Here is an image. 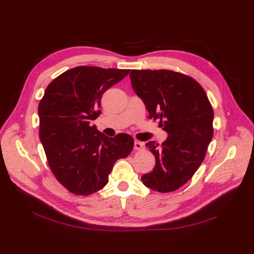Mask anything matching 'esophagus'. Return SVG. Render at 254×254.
I'll list each match as a JSON object with an SVG mask.
<instances>
[{
  "mask_svg": "<svg viewBox=\"0 0 254 254\" xmlns=\"http://www.w3.org/2000/svg\"><path fill=\"white\" fill-rule=\"evenodd\" d=\"M143 147H144L143 142H141L139 140H134V150L141 151V150H143Z\"/></svg>",
  "mask_w": 254,
  "mask_h": 254,
  "instance_id": "esophagus-1",
  "label": "esophagus"
}]
</instances>
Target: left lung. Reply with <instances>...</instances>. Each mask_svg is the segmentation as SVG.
<instances>
[{"instance_id":"1","label":"left lung","mask_w":254,"mask_h":254,"mask_svg":"<svg viewBox=\"0 0 254 254\" xmlns=\"http://www.w3.org/2000/svg\"><path fill=\"white\" fill-rule=\"evenodd\" d=\"M129 77L149 118L160 120L159 126L169 134L162 144L146 143L155 155L156 166L141 177L142 183L160 193L176 191L204 161L213 137L212 105L202 86L180 72L132 69Z\"/></svg>"}]
</instances>
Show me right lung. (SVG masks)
I'll return each instance as SVG.
<instances>
[{
    "instance_id": "add662e5",
    "label": "right lung",
    "mask_w": 254,
    "mask_h": 254,
    "mask_svg": "<svg viewBox=\"0 0 254 254\" xmlns=\"http://www.w3.org/2000/svg\"><path fill=\"white\" fill-rule=\"evenodd\" d=\"M129 69L78 66L47 86L38 106L39 136L53 175L69 192L87 196L108 182L115 163L133 149L127 133L108 137L90 126L101 114L102 94Z\"/></svg>"
}]
</instances>
